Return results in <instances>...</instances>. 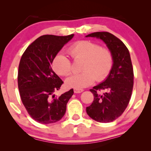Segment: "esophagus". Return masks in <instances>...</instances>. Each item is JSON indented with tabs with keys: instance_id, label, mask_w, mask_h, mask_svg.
<instances>
[{
	"instance_id": "obj_1",
	"label": "esophagus",
	"mask_w": 151,
	"mask_h": 151,
	"mask_svg": "<svg viewBox=\"0 0 151 151\" xmlns=\"http://www.w3.org/2000/svg\"><path fill=\"white\" fill-rule=\"evenodd\" d=\"M83 90L82 89H77V88H75L74 89V92L76 93V94H78V93H81Z\"/></svg>"
}]
</instances>
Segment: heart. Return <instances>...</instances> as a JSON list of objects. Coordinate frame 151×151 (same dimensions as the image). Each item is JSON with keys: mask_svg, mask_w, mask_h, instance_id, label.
<instances>
[{"mask_svg": "<svg viewBox=\"0 0 151 151\" xmlns=\"http://www.w3.org/2000/svg\"><path fill=\"white\" fill-rule=\"evenodd\" d=\"M68 52L74 61H81L83 73L71 76L65 81L69 88H83L92 85L95 79L102 81L107 77L113 65V56L108 48L88 40H81L68 48ZM52 66L59 75L68 76L73 71L71 61L62 53L57 54Z\"/></svg>", "mask_w": 151, "mask_h": 151, "instance_id": "b5f03b06", "label": "heart"}]
</instances>
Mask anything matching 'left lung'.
Wrapping results in <instances>:
<instances>
[{
	"instance_id": "obj_1",
	"label": "left lung",
	"mask_w": 151,
	"mask_h": 151,
	"mask_svg": "<svg viewBox=\"0 0 151 151\" xmlns=\"http://www.w3.org/2000/svg\"><path fill=\"white\" fill-rule=\"evenodd\" d=\"M86 37L103 40L111 52L114 62L107 78L90 90L94 98L86 112L97 122H112L124 111L132 94L134 75L130 54L124 44L109 32H95Z\"/></svg>"
}]
</instances>
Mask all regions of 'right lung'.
<instances>
[{"instance_id": "right-lung-1", "label": "right lung", "mask_w": 151, "mask_h": 151, "mask_svg": "<svg viewBox=\"0 0 151 151\" xmlns=\"http://www.w3.org/2000/svg\"><path fill=\"white\" fill-rule=\"evenodd\" d=\"M73 36L42 35L27 47L21 57L18 74L19 92L27 112L36 122H56L65 113L73 89L55 96L54 92L60 89L63 82L52 70L51 64Z\"/></svg>"}]
</instances>
